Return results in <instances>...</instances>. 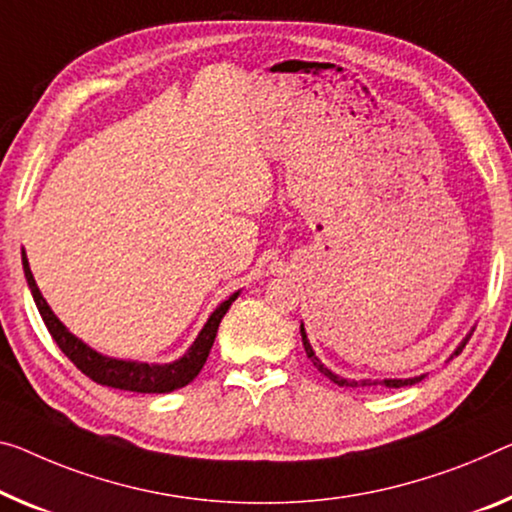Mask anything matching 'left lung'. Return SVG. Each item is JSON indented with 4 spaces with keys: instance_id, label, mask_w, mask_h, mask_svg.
<instances>
[{
    "instance_id": "left-lung-1",
    "label": "left lung",
    "mask_w": 512,
    "mask_h": 512,
    "mask_svg": "<svg viewBox=\"0 0 512 512\" xmlns=\"http://www.w3.org/2000/svg\"><path fill=\"white\" fill-rule=\"evenodd\" d=\"M300 332H302V343H304L306 357H309V359L313 361V366H316L322 375H327L329 380H332L334 384H338V387H375V384H384V387H389V389H400V387H407V384H416V382L423 380V375H419V377H407V380H359V382H357V380H345V377L334 375V373L329 371V368H327L325 364H322V361L316 357V352H313L309 338H306L304 325H300ZM467 341H469V336L458 345V350H455V355H458V352H462V348H465Z\"/></svg>"
}]
</instances>
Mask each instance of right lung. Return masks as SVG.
I'll list each match as a JSON object with an SVG mask.
<instances>
[{
    "mask_svg": "<svg viewBox=\"0 0 512 512\" xmlns=\"http://www.w3.org/2000/svg\"><path fill=\"white\" fill-rule=\"evenodd\" d=\"M22 267H25V277L31 295H34V302L38 306V313H41L47 332L52 334L54 343L59 345L61 352H64L86 377H91L93 382L102 384V387L137 393H169L190 384L194 377L201 373L203 364H206L212 343H215L219 322H222L226 311H229V306L235 302V297L240 295L238 290V293H233L229 300L222 302L215 311H212V316L208 318L206 325H203L199 336H196L192 348L187 350L183 357L171 361V364H144V361H125L100 355V352L89 348V345L80 341V338L70 334L64 322L54 316L50 306H47L41 290H38L34 274L29 270L25 249H22Z\"/></svg>",
    "mask_w": 512,
    "mask_h": 512,
    "instance_id": "right-lung-1",
    "label": "right lung"
}]
</instances>
